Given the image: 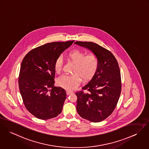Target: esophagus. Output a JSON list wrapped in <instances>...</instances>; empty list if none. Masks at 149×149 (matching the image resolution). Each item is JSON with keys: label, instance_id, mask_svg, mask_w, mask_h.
Masks as SVG:
<instances>
[{"label": "esophagus", "instance_id": "obj_1", "mask_svg": "<svg viewBox=\"0 0 149 149\" xmlns=\"http://www.w3.org/2000/svg\"><path fill=\"white\" fill-rule=\"evenodd\" d=\"M67 94V95H70V94H72L74 93L73 91H69V90H67L66 91Z\"/></svg>", "mask_w": 149, "mask_h": 149}]
</instances>
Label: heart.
<instances>
[{
    "label": "heart",
    "instance_id": "1",
    "mask_svg": "<svg viewBox=\"0 0 149 149\" xmlns=\"http://www.w3.org/2000/svg\"><path fill=\"white\" fill-rule=\"evenodd\" d=\"M67 57L75 63L73 75H63L58 80V84L66 90H72L81 82V77L84 81L91 79L97 73L99 68V60L94 54L85 53L78 49L71 50L67 54ZM56 73L61 72L63 67V60L61 56L56 58L54 64Z\"/></svg>",
    "mask_w": 149,
    "mask_h": 149
}]
</instances>
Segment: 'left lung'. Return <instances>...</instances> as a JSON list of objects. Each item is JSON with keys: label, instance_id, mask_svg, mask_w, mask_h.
<instances>
[{"label": "left lung", "instance_id": "left-lung-1", "mask_svg": "<svg viewBox=\"0 0 149 149\" xmlns=\"http://www.w3.org/2000/svg\"><path fill=\"white\" fill-rule=\"evenodd\" d=\"M91 51L99 60L96 74L86 83L77 96V110L82 118L99 122L114 110L121 93V77L118 62L109 50L91 42H76Z\"/></svg>", "mask_w": 149, "mask_h": 149}]
</instances>
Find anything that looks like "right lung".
Listing matches in <instances>:
<instances>
[{
    "label": "right lung",
    "mask_w": 149,
    "mask_h": 149,
    "mask_svg": "<svg viewBox=\"0 0 149 149\" xmlns=\"http://www.w3.org/2000/svg\"><path fill=\"white\" fill-rule=\"evenodd\" d=\"M74 40L54 42L29 52L23 58L19 76V87L27 110L38 119L47 120L62 112L66 92L54 86L56 58Z\"/></svg>",
    "instance_id": "add662e5"
}]
</instances>
